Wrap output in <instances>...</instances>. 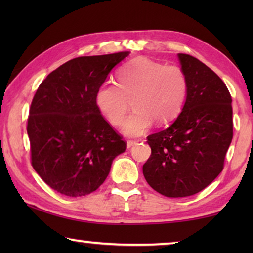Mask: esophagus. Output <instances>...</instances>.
Segmentation results:
<instances>
[{
  "instance_id": "esophagus-1",
  "label": "esophagus",
  "mask_w": 253,
  "mask_h": 253,
  "mask_svg": "<svg viewBox=\"0 0 253 253\" xmlns=\"http://www.w3.org/2000/svg\"><path fill=\"white\" fill-rule=\"evenodd\" d=\"M137 144V140H131V139H128L127 140V148H130V147H132L134 146V145H136Z\"/></svg>"
}]
</instances>
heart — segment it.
I'll return each instance as SVG.
<instances>
[{"mask_svg": "<svg viewBox=\"0 0 253 253\" xmlns=\"http://www.w3.org/2000/svg\"><path fill=\"white\" fill-rule=\"evenodd\" d=\"M117 84L104 83L97 88V108L113 126L121 125L131 100L132 113L124 122L122 131L140 136L154 121L166 124L177 116L185 101L187 79L181 68L149 59H136L118 70Z\"/></svg>", "mask_w": 253, "mask_h": 253, "instance_id": "1", "label": "heart"}]
</instances>
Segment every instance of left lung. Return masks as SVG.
I'll list each match as a JSON object with an SVG mask.
<instances>
[{
	"mask_svg": "<svg viewBox=\"0 0 253 253\" xmlns=\"http://www.w3.org/2000/svg\"><path fill=\"white\" fill-rule=\"evenodd\" d=\"M187 79L182 113L166 129L147 137L152 154L143 165L147 183L168 198L199 193L216 178L233 137L232 99L215 72L178 53Z\"/></svg>",
	"mask_w": 253,
	"mask_h": 253,
	"instance_id": "1",
	"label": "left lung"
}]
</instances>
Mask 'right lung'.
Masks as SVG:
<instances>
[{
	"label": "right lung",
	"instance_id": "right-lung-1",
	"mask_svg": "<svg viewBox=\"0 0 253 253\" xmlns=\"http://www.w3.org/2000/svg\"><path fill=\"white\" fill-rule=\"evenodd\" d=\"M128 54L69 60L48 75L33 97L27 126L31 164L59 193H92L108 176L114 158L125 152V140L100 114L95 93Z\"/></svg>",
	"mask_w": 253,
	"mask_h": 253
}]
</instances>
